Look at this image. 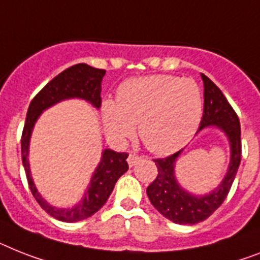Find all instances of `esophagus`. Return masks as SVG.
I'll return each instance as SVG.
<instances>
[{
	"mask_svg": "<svg viewBox=\"0 0 260 260\" xmlns=\"http://www.w3.org/2000/svg\"><path fill=\"white\" fill-rule=\"evenodd\" d=\"M138 159H139V156L137 155V154H134V153L128 154V158H127L128 166H130V167L134 166V165L137 164V162H138Z\"/></svg>",
	"mask_w": 260,
	"mask_h": 260,
	"instance_id": "esophagus-1",
	"label": "esophagus"
}]
</instances>
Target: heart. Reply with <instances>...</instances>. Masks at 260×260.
<instances>
[{
    "instance_id": "b5f03b06",
    "label": "heart",
    "mask_w": 260,
    "mask_h": 260,
    "mask_svg": "<svg viewBox=\"0 0 260 260\" xmlns=\"http://www.w3.org/2000/svg\"><path fill=\"white\" fill-rule=\"evenodd\" d=\"M202 111V91L194 79L150 76L122 83L117 102L102 104V121L117 141L130 138L138 125L139 138L150 151L170 154L191 139Z\"/></svg>"
}]
</instances>
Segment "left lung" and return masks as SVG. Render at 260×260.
I'll return each instance as SVG.
<instances>
[{"mask_svg":"<svg viewBox=\"0 0 260 260\" xmlns=\"http://www.w3.org/2000/svg\"><path fill=\"white\" fill-rule=\"evenodd\" d=\"M205 86V105L199 130L215 126L226 135L230 143V164L219 186L205 195L186 191L175 177V162L182 150L167 158L154 159L158 169L155 181L150 183L146 192L151 205L167 219L178 224H195L207 219L226 199L241 165L242 143L241 123L226 96L209 77L201 74Z\"/></svg>","mask_w":260,"mask_h":260,"instance_id":"1","label":"left lung"}]
</instances>
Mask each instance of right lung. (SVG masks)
Here are the masks:
<instances>
[{
    "instance_id": "obj_1",
    "label": "right lung",
    "mask_w": 260,
    "mask_h": 260,
    "mask_svg": "<svg viewBox=\"0 0 260 260\" xmlns=\"http://www.w3.org/2000/svg\"><path fill=\"white\" fill-rule=\"evenodd\" d=\"M105 70L95 69L86 63H78L72 68L66 69L59 73L57 77L51 79L50 82L34 96L27 109L26 121L23 126L22 138H21V153H22V164L26 173L27 183L30 191L38 202V205L48 212L49 215L62 222H78L83 220L95 214L102 206L106 203L107 198L110 197L115 183L121 175L128 170V165L126 158L127 153H117L110 149L102 151L100 165L96 166L95 171L91 175L89 187L85 191L83 198L73 207L69 209H59L54 207L45 201L38 192L34 184L29 165V145L30 137L33 133L36 122L42 114V111L58 104L63 100L70 98H79L87 101L95 109L101 107V82L105 76Z\"/></svg>"
}]
</instances>
